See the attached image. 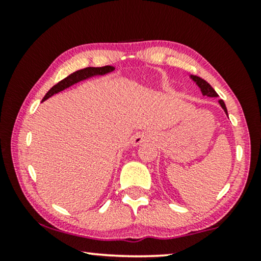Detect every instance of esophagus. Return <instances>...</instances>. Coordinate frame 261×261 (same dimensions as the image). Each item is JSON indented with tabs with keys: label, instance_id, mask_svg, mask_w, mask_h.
<instances>
[{
	"label": "esophagus",
	"instance_id": "34e87169",
	"mask_svg": "<svg viewBox=\"0 0 261 261\" xmlns=\"http://www.w3.org/2000/svg\"><path fill=\"white\" fill-rule=\"evenodd\" d=\"M148 140V137L144 133H139V134H135L133 139H132V144H133V146H139L141 145L142 142L147 141Z\"/></svg>",
	"mask_w": 261,
	"mask_h": 261
}]
</instances>
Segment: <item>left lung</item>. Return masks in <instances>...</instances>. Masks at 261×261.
<instances>
[{"label": "left lung", "mask_w": 261, "mask_h": 261, "mask_svg": "<svg viewBox=\"0 0 261 261\" xmlns=\"http://www.w3.org/2000/svg\"><path fill=\"white\" fill-rule=\"evenodd\" d=\"M190 78L195 82L196 84L198 85V88L201 89V92H202L203 96H208V97H217V96H219V95H217V92L214 90L212 85H210L206 81L202 80L201 77H197V76H194V74H191ZM219 103H220V106L222 107L224 113H226L228 115V112H227V108H226V105H224V102L222 101V99H220Z\"/></svg>", "instance_id": "1"}]
</instances>
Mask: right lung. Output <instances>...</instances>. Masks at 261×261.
<instances>
[{
    "label": "right lung",
    "mask_w": 261,
    "mask_h": 261,
    "mask_svg": "<svg viewBox=\"0 0 261 261\" xmlns=\"http://www.w3.org/2000/svg\"><path fill=\"white\" fill-rule=\"evenodd\" d=\"M115 70V67L107 65V66H102V67H85V69L78 70L76 72L71 73L70 76H67L66 78H64L63 81H60L59 83H57L56 85L49 89L47 94L45 95V97L42 98V101H46V99L51 97L55 94H58V92L65 90L66 88L71 87V85L78 83V82L88 80V78H91L94 76H103V74H107L112 71Z\"/></svg>",
    "instance_id": "right-lung-1"
}]
</instances>
